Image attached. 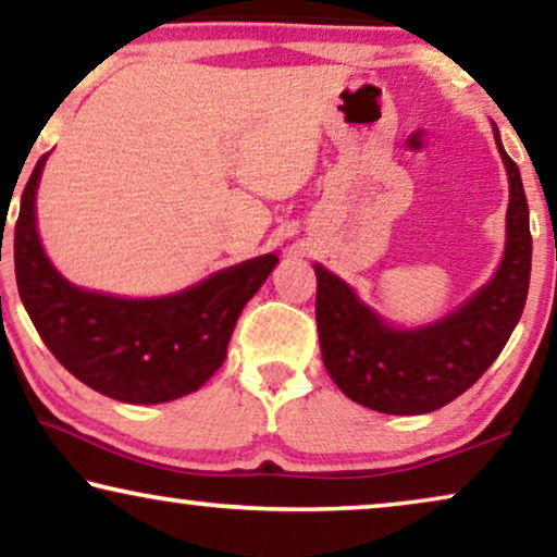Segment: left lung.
I'll use <instances>...</instances> for the list:
<instances>
[{
    "instance_id": "8db88e82",
    "label": "left lung",
    "mask_w": 557,
    "mask_h": 557,
    "mask_svg": "<svg viewBox=\"0 0 557 557\" xmlns=\"http://www.w3.org/2000/svg\"><path fill=\"white\" fill-rule=\"evenodd\" d=\"M494 139L509 177L507 243L497 273L451 314L395 330L324 265L317 273V330L324 368L349 400L391 416L444 408L490 370L520 322L530 288V210L517 164Z\"/></svg>"
}]
</instances>
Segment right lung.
I'll return each instance as SVG.
<instances>
[{"mask_svg":"<svg viewBox=\"0 0 557 557\" xmlns=\"http://www.w3.org/2000/svg\"><path fill=\"white\" fill-rule=\"evenodd\" d=\"M45 159L29 174L14 223V276L37 334L73 377L113 400L154 406L195 393L225 362L235 322L278 256L250 258L159 299L86 292L52 269L37 238Z\"/></svg>","mask_w":557,"mask_h":557,"instance_id":"right-lung-1","label":"right lung"}]
</instances>
